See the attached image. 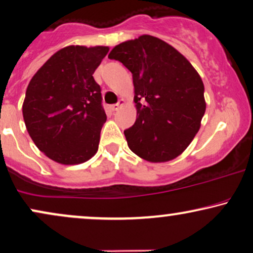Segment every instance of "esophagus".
<instances>
[{
  "label": "esophagus",
  "mask_w": 253,
  "mask_h": 253,
  "mask_svg": "<svg viewBox=\"0 0 253 253\" xmlns=\"http://www.w3.org/2000/svg\"><path fill=\"white\" fill-rule=\"evenodd\" d=\"M124 104H125V100H124V99H120V100L118 101L117 104H114V105H111V108H112V111H117L118 108L123 106Z\"/></svg>",
  "instance_id": "1"
}]
</instances>
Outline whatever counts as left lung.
<instances>
[{
  "label": "left lung",
  "instance_id": "1",
  "mask_svg": "<svg viewBox=\"0 0 253 253\" xmlns=\"http://www.w3.org/2000/svg\"><path fill=\"white\" fill-rule=\"evenodd\" d=\"M108 58L133 76L136 120L124 132L129 149L154 164L181 155L206 112L203 82L189 60L150 35L120 43Z\"/></svg>",
  "mask_w": 253,
  "mask_h": 253
}]
</instances>
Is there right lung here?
Returning a JSON list of instances; mask_svg holds the SVG:
<instances>
[{
	"mask_svg": "<svg viewBox=\"0 0 253 253\" xmlns=\"http://www.w3.org/2000/svg\"><path fill=\"white\" fill-rule=\"evenodd\" d=\"M108 46L69 45L57 51L29 83L22 112L37 148L62 165L87 161L106 121L93 78Z\"/></svg>",
	"mask_w": 253,
	"mask_h": 253,
	"instance_id": "add662e5",
	"label": "right lung"
}]
</instances>
